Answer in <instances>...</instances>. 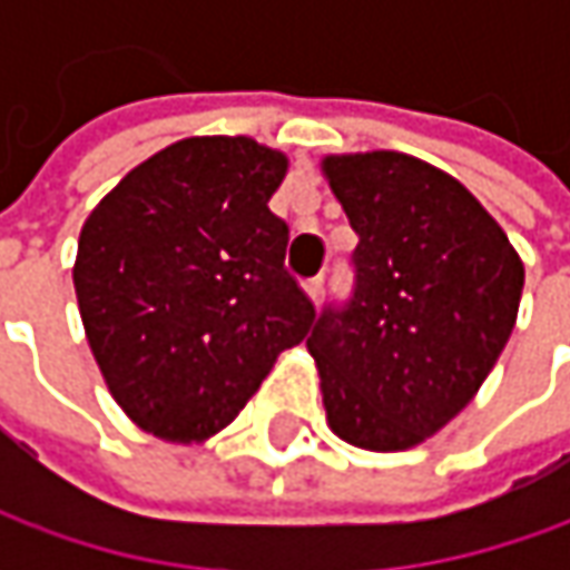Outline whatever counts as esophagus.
I'll list each match as a JSON object with an SVG mask.
<instances>
[{"instance_id": "obj_1", "label": "esophagus", "mask_w": 570, "mask_h": 570, "mask_svg": "<svg viewBox=\"0 0 570 570\" xmlns=\"http://www.w3.org/2000/svg\"><path fill=\"white\" fill-rule=\"evenodd\" d=\"M304 292H307V297H311L314 304H320V297H323V275H317V278H311V282L304 285Z\"/></svg>"}]
</instances>
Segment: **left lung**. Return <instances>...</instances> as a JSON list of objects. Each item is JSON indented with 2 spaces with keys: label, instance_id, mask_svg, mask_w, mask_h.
Masks as SVG:
<instances>
[{
  "label": "left lung",
  "instance_id": "8db88e82",
  "mask_svg": "<svg viewBox=\"0 0 570 570\" xmlns=\"http://www.w3.org/2000/svg\"><path fill=\"white\" fill-rule=\"evenodd\" d=\"M320 167L358 234L355 295L307 336L326 422L352 448H419L492 374L523 259L470 189L422 158L355 151Z\"/></svg>",
  "mask_w": 570,
  "mask_h": 570
}]
</instances>
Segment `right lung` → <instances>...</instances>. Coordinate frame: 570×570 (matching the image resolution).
<instances>
[{
    "label": "right lung",
    "instance_id": "right-lung-1",
    "mask_svg": "<svg viewBox=\"0 0 570 570\" xmlns=\"http://www.w3.org/2000/svg\"><path fill=\"white\" fill-rule=\"evenodd\" d=\"M285 151L189 136L110 189L78 234V314L110 396L174 444L228 428L314 326L269 212Z\"/></svg>",
    "mask_w": 570,
    "mask_h": 570
}]
</instances>
